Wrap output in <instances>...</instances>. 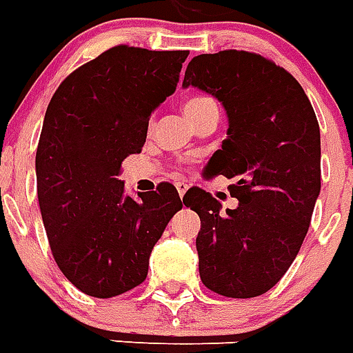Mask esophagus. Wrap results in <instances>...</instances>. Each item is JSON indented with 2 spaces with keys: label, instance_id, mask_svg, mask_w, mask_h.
I'll use <instances>...</instances> for the list:
<instances>
[{
  "label": "esophagus",
  "instance_id": "1",
  "mask_svg": "<svg viewBox=\"0 0 353 353\" xmlns=\"http://www.w3.org/2000/svg\"><path fill=\"white\" fill-rule=\"evenodd\" d=\"M174 185H176V191H179V194H180V199H182V196H184L185 194V191H188V188H190V185L185 184V182H174Z\"/></svg>",
  "mask_w": 353,
  "mask_h": 353
}]
</instances>
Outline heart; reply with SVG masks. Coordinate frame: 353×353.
Returning <instances> with one entry per match:
<instances>
[{
	"mask_svg": "<svg viewBox=\"0 0 353 353\" xmlns=\"http://www.w3.org/2000/svg\"><path fill=\"white\" fill-rule=\"evenodd\" d=\"M211 103H215V101L211 100V98H208V97H193L184 103V112L188 114V118L191 120V118L196 117V114H199L202 109H205V107L211 105Z\"/></svg>",
	"mask_w": 353,
	"mask_h": 353,
	"instance_id": "heart-1",
	"label": "heart"
}]
</instances>
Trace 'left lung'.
Wrapping results in <instances>:
<instances>
[{"label": "left lung", "mask_w": 353, "mask_h": 353, "mask_svg": "<svg viewBox=\"0 0 353 353\" xmlns=\"http://www.w3.org/2000/svg\"><path fill=\"white\" fill-rule=\"evenodd\" d=\"M219 98L228 138L210 160L235 180V210L211 193H185L200 216L199 272L205 288L256 297L283 279L308 233L321 191V131L306 92L288 70L246 50L194 56L184 76Z\"/></svg>", "instance_id": "obj_1"}]
</instances>
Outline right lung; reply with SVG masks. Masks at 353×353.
<instances>
[{"label":"right lung","instance_id":"add662e5","mask_svg":"<svg viewBox=\"0 0 353 353\" xmlns=\"http://www.w3.org/2000/svg\"><path fill=\"white\" fill-rule=\"evenodd\" d=\"M188 54L117 45L72 70L50 98L36 151L39 211L56 264L91 297L142 284L153 246L182 210L174 185L132 199L117 176L142 151L149 117L174 92Z\"/></svg>","mask_w":353,"mask_h":353}]
</instances>
